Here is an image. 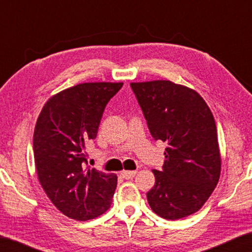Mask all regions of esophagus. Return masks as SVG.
Instances as JSON below:
<instances>
[{"label": "esophagus", "mask_w": 252, "mask_h": 252, "mask_svg": "<svg viewBox=\"0 0 252 252\" xmlns=\"http://www.w3.org/2000/svg\"><path fill=\"white\" fill-rule=\"evenodd\" d=\"M136 174V171H123L120 175H122V178L125 179V180H130V179H133L135 177Z\"/></svg>", "instance_id": "34e87169"}]
</instances>
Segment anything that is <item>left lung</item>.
Returning a JSON list of instances; mask_svg holds the SVG:
<instances>
[{
	"label": "left lung",
	"mask_w": 252,
	"mask_h": 252,
	"mask_svg": "<svg viewBox=\"0 0 252 252\" xmlns=\"http://www.w3.org/2000/svg\"><path fill=\"white\" fill-rule=\"evenodd\" d=\"M148 128L155 140L167 143L160 171L147 192L151 210L177 220L197 212L220 177L217 127L202 96L168 80L132 82Z\"/></svg>",
	"instance_id": "left-lung-1"
}]
</instances>
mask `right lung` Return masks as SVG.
<instances>
[{
  "label": "right lung",
  "mask_w": 252,
  "mask_h": 252,
  "mask_svg": "<svg viewBox=\"0 0 252 252\" xmlns=\"http://www.w3.org/2000/svg\"><path fill=\"white\" fill-rule=\"evenodd\" d=\"M122 87V82L77 85L48 99L37 118V178L53 204L71 219H94L111 205L117 175L88 166L84 149L97 135L105 106Z\"/></svg>",
  "instance_id": "right-lung-1"
}]
</instances>
